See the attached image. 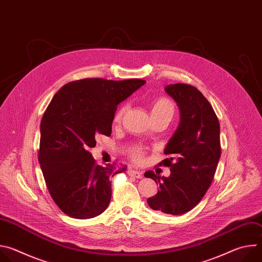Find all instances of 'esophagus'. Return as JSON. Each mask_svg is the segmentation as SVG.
<instances>
[{
	"label": "esophagus",
	"instance_id": "34e87169",
	"mask_svg": "<svg viewBox=\"0 0 262 262\" xmlns=\"http://www.w3.org/2000/svg\"><path fill=\"white\" fill-rule=\"evenodd\" d=\"M127 174L129 176H133L135 178H138V179H141L143 177V173L140 172V171H137V170H133V169H128L127 170Z\"/></svg>",
	"mask_w": 262,
	"mask_h": 262
}]
</instances>
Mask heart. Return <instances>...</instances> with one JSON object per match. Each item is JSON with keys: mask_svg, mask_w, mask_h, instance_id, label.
Masks as SVG:
<instances>
[{"mask_svg": "<svg viewBox=\"0 0 262 262\" xmlns=\"http://www.w3.org/2000/svg\"><path fill=\"white\" fill-rule=\"evenodd\" d=\"M127 108V104L124 103L122 105H120L118 107V110L116 111L115 116H114V122L115 123H119L125 113V111ZM174 103L173 101L168 98V97H159L157 98L151 106V115L152 117L155 116H161V115H169V116H173L174 114ZM132 159L135 162H141L144 158V151L142 148H136L135 150L132 152L130 155Z\"/></svg>", "mask_w": 262, "mask_h": 262, "instance_id": "b5f03b06", "label": "heart"}]
</instances>
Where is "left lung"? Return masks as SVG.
<instances>
[{
    "instance_id": "obj_1",
    "label": "left lung",
    "mask_w": 262,
    "mask_h": 262,
    "mask_svg": "<svg viewBox=\"0 0 262 262\" xmlns=\"http://www.w3.org/2000/svg\"><path fill=\"white\" fill-rule=\"evenodd\" d=\"M180 108V123L165 149L170 159L159 165L169 167V177L154 171L144 176L160 184L147 202L154 210L182 214L204 197L213 180L221 157L220 122L209 101L194 86L173 84L166 87Z\"/></svg>"
}]
</instances>
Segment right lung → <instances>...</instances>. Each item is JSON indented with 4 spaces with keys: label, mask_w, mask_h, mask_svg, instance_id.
Wrapping results in <instances>:
<instances>
[{
    "label": "right lung",
    "mask_w": 262,
    "mask_h": 262,
    "mask_svg": "<svg viewBox=\"0 0 262 262\" xmlns=\"http://www.w3.org/2000/svg\"><path fill=\"white\" fill-rule=\"evenodd\" d=\"M146 83L130 79H83L65 84L53 97L40 123L38 161L57 206L74 219H91L111 201L110 178L125 165H96L95 138L110 137L119 102Z\"/></svg>",
    "instance_id": "right-lung-1"
}]
</instances>
